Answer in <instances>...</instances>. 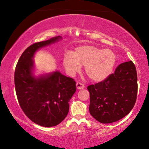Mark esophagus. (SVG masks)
<instances>
[{
  "mask_svg": "<svg viewBox=\"0 0 149 149\" xmlns=\"http://www.w3.org/2000/svg\"><path fill=\"white\" fill-rule=\"evenodd\" d=\"M76 86H77V88L78 89H84L85 87V85H83V84H82V83H77Z\"/></svg>",
  "mask_w": 149,
  "mask_h": 149,
  "instance_id": "esophagus-1",
  "label": "esophagus"
}]
</instances>
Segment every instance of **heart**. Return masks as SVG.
<instances>
[{"instance_id": "1", "label": "heart", "mask_w": 149, "mask_h": 149, "mask_svg": "<svg viewBox=\"0 0 149 149\" xmlns=\"http://www.w3.org/2000/svg\"><path fill=\"white\" fill-rule=\"evenodd\" d=\"M117 61L115 52L109 49H102L93 45H84L76 49L74 54H64L63 64L66 72L74 76L85 66V72L93 81L104 80L111 74Z\"/></svg>"}]
</instances>
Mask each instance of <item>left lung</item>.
<instances>
[{
	"label": "left lung",
	"instance_id": "obj_1",
	"mask_svg": "<svg viewBox=\"0 0 149 149\" xmlns=\"http://www.w3.org/2000/svg\"><path fill=\"white\" fill-rule=\"evenodd\" d=\"M89 113L102 123L117 121L130 113L137 97V72L132 61L119 64L105 80L87 87Z\"/></svg>",
	"mask_w": 149,
	"mask_h": 149
}]
</instances>
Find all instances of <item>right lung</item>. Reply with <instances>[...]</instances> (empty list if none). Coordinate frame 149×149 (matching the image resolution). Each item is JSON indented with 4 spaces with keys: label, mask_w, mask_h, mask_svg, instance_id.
<instances>
[{
    "label": "right lung",
    "mask_w": 149,
    "mask_h": 149,
    "mask_svg": "<svg viewBox=\"0 0 149 149\" xmlns=\"http://www.w3.org/2000/svg\"><path fill=\"white\" fill-rule=\"evenodd\" d=\"M62 39V36H55L28 47L15 70V91L20 107L32 121L43 127L56 126L66 118L68 102L76 91V82L60 71L38 76L34 74L35 53Z\"/></svg>",
    "instance_id": "1"
}]
</instances>
